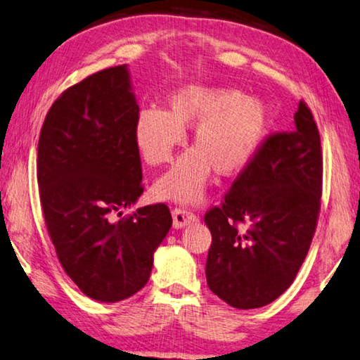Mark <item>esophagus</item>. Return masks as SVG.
I'll return each instance as SVG.
<instances>
[{
    "label": "esophagus",
    "mask_w": 360,
    "mask_h": 360,
    "mask_svg": "<svg viewBox=\"0 0 360 360\" xmlns=\"http://www.w3.org/2000/svg\"><path fill=\"white\" fill-rule=\"evenodd\" d=\"M172 219H174V227L175 229H184L185 226L196 221V216L193 212L184 210V207H176L172 211Z\"/></svg>",
    "instance_id": "obj_1"
}]
</instances>
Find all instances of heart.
<instances>
[{
    "mask_svg": "<svg viewBox=\"0 0 360 360\" xmlns=\"http://www.w3.org/2000/svg\"><path fill=\"white\" fill-rule=\"evenodd\" d=\"M271 108L263 98L226 87L185 86L169 97V112L143 108L134 122V143L149 165L167 164L185 129L195 128V148L176 160L153 186L159 200L193 202L212 179L233 176L252 162L271 129Z\"/></svg>",
    "mask_w": 360,
    "mask_h": 360,
    "instance_id": "obj_1",
    "label": "heart"
}]
</instances>
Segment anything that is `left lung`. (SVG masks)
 <instances>
[{"label": "left lung", "mask_w": 360, "mask_h": 360, "mask_svg": "<svg viewBox=\"0 0 360 360\" xmlns=\"http://www.w3.org/2000/svg\"><path fill=\"white\" fill-rule=\"evenodd\" d=\"M294 120L292 131L271 134L222 206L205 216L212 236L207 285L236 309L278 299L294 283L314 238L323 176L320 133L304 102Z\"/></svg>", "instance_id": "1"}]
</instances>
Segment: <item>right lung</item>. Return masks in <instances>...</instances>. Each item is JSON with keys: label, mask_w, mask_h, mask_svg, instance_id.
I'll list each match as a JSON object with an SVG mask.
<instances>
[{"label": "right lung", "mask_w": 360, "mask_h": 360, "mask_svg": "<svg viewBox=\"0 0 360 360\" xmlns=\"http://www.w3.org/2000/svg\"><path fill=\"white\" fill-rule=\"evenodd\" d=\"M138 113L128 66L108 68L56 98L39 138L40 202L61 266L108 304L144 288L172 227L162 202L113 219L143 193Z\"/></svg>", "instance_id": "1"}]
</instances>
